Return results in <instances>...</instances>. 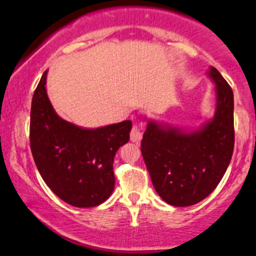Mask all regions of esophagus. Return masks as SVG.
<instances>
[{
  "label": "esophagus",
  "instance_id": "obj_1",
  "mask_svg": "<svg viewBox=\"0 0 256 256\" xmlns=\"http://www.w3.org/2000/svg\"><path fill=\"white\" fill-rule=\"evenodd\" d=\"M142 136H143V134H142L140 128H138V126H134L131 130V134H130L131 140L134 142V143H140V142L142 140Z\"/></svg>",
  "mask_w": 256,
  "mask_h": 256
}]
</instances>
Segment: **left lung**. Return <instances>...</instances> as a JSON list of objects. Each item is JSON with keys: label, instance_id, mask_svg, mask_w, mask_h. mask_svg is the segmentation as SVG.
<instances>
[{"label": "left lung", "instance_id": "obj_1", "mask_svg": "<svg viewBox=\"0 0 256 256\" xmlns=\"http://www.w3.org/2000/svg\"><path fill=\"white\" fill-rule=\"evenodd\" d=\"M208 74L214 83L216 107L196 128L149 120L140 143L142 155L158 196L184 208L202 202L217 187L234 152V93L216 68Z\"/></svg>", "mask_w": 256, "mask_h": 256}]
</instances>
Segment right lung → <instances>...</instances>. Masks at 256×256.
<instances>
[{
	"label": "right lung",
	"instance_id": "right-lung-1",
	"mask_svg": "<svg viewBox=\"0 0 256 256\" xmlns=\"http://www.w3.org/2000/svg\"><path fill=\"white\" fill-rule=\"evenodd\" d=\"M48 70L32 98L30 140L40 175L52 192L75 208L102 204L114 190L113 160L130 140L131 120L88 128L57 114L46 93Z\"/></svg>",
	"mask_w": 256,
	"mask_h": 256
}]
</instances>
